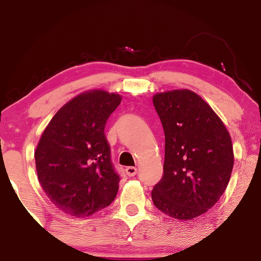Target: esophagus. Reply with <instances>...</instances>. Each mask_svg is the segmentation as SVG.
Segmentation results:
<instances>
[{
	"label": "esophagus",
	"mask_w": 261,
	"mask_h": 261,
	"mask_svg": "<svg viewBox=\"0 0 261 261\" xmlns=\"http://www.w3.org/2000/svg\"><path fill=\"white\" fill-rule=\"evenodd\" d=\"M126 174L129 176V177H132V176H134L135 174H137V168H135V167H127L126 168Z\"/></svg>",
	"instance_id": "obj_1"
}]
</instances>
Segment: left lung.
I'll return each instance as SVG.
<instances>
[{
	"label": "left lung",
	"instance_id": "1",
	"mask_svg": "<svg viewBox=\"0 0 261 261\" xmlns=\"http://www.w3.org/2000/svg\"><path fill=\"white\" fill-rule=\"evenodd\" d=\"M165 137L164 175L152 189L155 207L189 221L219 200L234 167L224 123L200 96L174 90L153 96Z\"/></svg>",
	"mask_w": 261,
	"mask_h": 261
}]
</instances>
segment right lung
Listing matches in <instances>:
<instances>
[{
    "label": "right lung",
    "instance_id": "add662e5",
    "mask_svg": "<svg viewBox=\"0 0 261 261\" xmlns=\"http://www.w3.org/2000/svg\"><path fill=\"white\" fill-rule=\"evenodd\" d=\"M121 100L120 94L101 90L79 94L57 111L37 145L36 170L43 191L74 217L93 215L116 198L120 176L104 128Z\"/></svg>",
    "mask_w": 261,
    "mask_h": 261
}]
</instances>
